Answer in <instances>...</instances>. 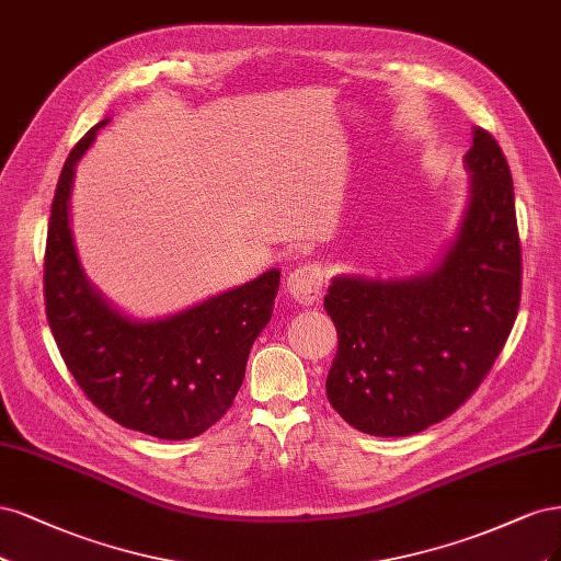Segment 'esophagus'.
<instances>
[{"label":"esophagus","instance_id":"esophagus-1","mask_svg":"<svg viewBox=\"0 0 561 561\" xmlns=\"http://www.w3.org/2000/svg\"><path fill=\"white\" fill-rule=\"evenodd\" d=\"M323 286H327V270L319 263H305L298 265L291 275H288V291L300 305H312L319 300Z\"/></svg>","mask_w":561,"mask_h":561}]
</instances>
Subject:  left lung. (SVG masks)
Wrapping results in <instances>:
<instances>
[{
  "label": "left lung",
  "mask_w": 561,
  "mask_h": 561,
  "mask_svg": "<svg viewBox=\"0 0 561 561\" xmlns=\"http://www.w3.org/2000/svg\"><path fill=\"white\" fill-rule=\"evenodd\" d=\"M471 203L426 277H335L323 298L337 329L327 396L370 436H412L457 412L492 370L522 296V244L508 160L482 128L466 153Z\"/></svg>",
  "instance_id": "left-lung-1"
}]
</instances>
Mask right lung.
I'll use <instances>...</instances> for the list:
<instances>
[{"mask_svg":"<svg viewBox=\"0 0 561 561\" xmlns=\"http://www.w3.org/2000/svg\"><path fill=\"white\" fill-rule=\"evenodd\" d=\"M106 123L77 141L53 195L46 319L69 373L106 417L162 440L195 438L238 396L249 350L273 317L279 270L160 321H133L112 310L81 273L67 216L77 160Z\"/></svg>","mask_w":561,"mask_h":561,"instance_id":"add662e5","label":"right lung"}]
</instances>
